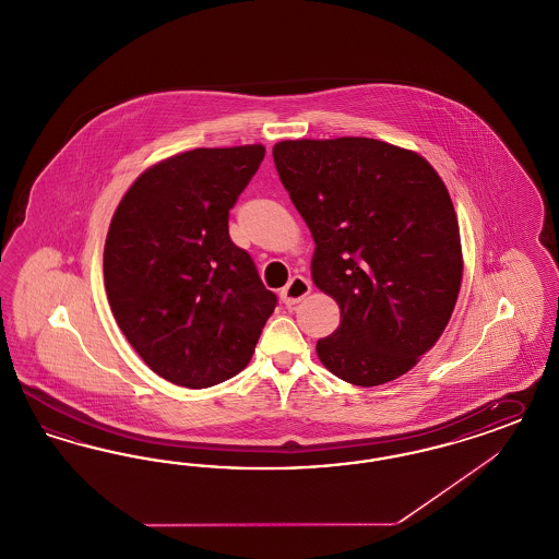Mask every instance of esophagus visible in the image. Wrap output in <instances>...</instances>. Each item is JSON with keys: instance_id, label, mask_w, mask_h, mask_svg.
Here are the masks:
<instances>
[{"instance_id": "1", "label": "esophagus", "mask_w": 559, "mask_h": 559, "mask_svg": "<svg viewBox=\"0 0 559 559\" xmlns=\"http://www.w3.org/2000/svg\"><path fill=\"white\" fill-rule=\"evenodd\" d=\"M310 294V282L302 275H294L286 284V288L280 292V298L286 307H294L298 305L302 298H307Z\"/></svg>"}]
</instances>
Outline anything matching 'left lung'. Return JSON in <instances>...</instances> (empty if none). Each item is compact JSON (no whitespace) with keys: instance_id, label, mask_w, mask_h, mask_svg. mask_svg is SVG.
Listing matches in <instances>:
<instances>
[{"instance_id":"1","label":"left lung","mask_w":559,"mask_h":559,"mask_svg":"<svg viewBox=\"0 0 559 559\" xmlns=\"http://www.w3.org/2000/svg\"><path fill=\"white\" fill-rule=\"evenodd\" d=\"M273 162L314 240L312 282L340 307L319 360L360 388L411 371L448 328L462 284L443 180L423 155L365 136L282 141Z\"/></svg>"}]
</instances>
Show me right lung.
Instances as JSON below:
<instances>
[{"label": "right lung", "instance_id": "1", "mask_svg": "<svg viewBox=\"0 0 559 559\" xmlns=\"http://www.w3.org/2000/svg\"><path fill=\"white\" fill-rule=\"evenodd\" d=\"M263 145L192 148L145 169L107 229L105 292L146 367L203 390L242 371L275 309L247 250L229 240V209Z\"/></svg>", "mask_w": 559, "mask_h": 559}]
</instances>
